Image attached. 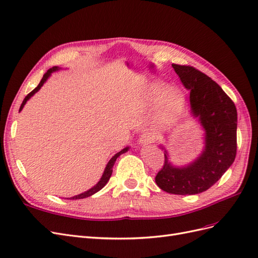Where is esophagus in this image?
Masks as SVG:
<instances>
[{
	"mask_svg": "<svg viewBox=\"0 0 258 258\" xmlns=\"http://www.w3.org/2000/svg\"><path fill=\"white\" fill-rule=\"evenodd\" d=\"M155 141V136L152 134V132H145L139 139V143L141 145H147L151 144Z\"/></svg>",
	"mask_w": 258,
	"mask_h": 258,
	"instance_id": "obj_1",
	"label": "esophagus"
}]
</instances>
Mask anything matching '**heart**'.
<instances>
[{
    "mask_svg": "<svg viewBox=\"0 0 258 258\" xmlns=\"http://www.w3.org/2000/svg\"><path fill=\"white\" fill-rule=\"evenodd\" d=\"M146 98L153 104L161 102L158 119L161 124L172 123L178 115L182 104V97L175 88H169L166 83L155 81L147 86Z\"/></svg>",
    "mask_w": 258,
    "mask_h": 258,
    "instance_id": "obj_1",
    "label": "heart"
}]
</instances>
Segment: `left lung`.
I'll use <instances>...</instances> for the list:
<instances>
[{
	"instance_id": "obj_1",
	"label": "left lung",
	"mask_w": 258,
	"mask_h": 258,
	"mask_svg": "<svg viewBox=\"0 0 258 258\" xmlns=\"http://www.w3.org/2000/svg\"><path fill=\"white\" fill-rule=\"evenodd\" d=\"M186 89L190 90L192 114L206 130V148L200 157L185 168L165 162L155 182L174 195L206 191L227 171L237 154V110L232 100L208 75L190 66L172 64Z\"/></svg>"
}]
</instances>
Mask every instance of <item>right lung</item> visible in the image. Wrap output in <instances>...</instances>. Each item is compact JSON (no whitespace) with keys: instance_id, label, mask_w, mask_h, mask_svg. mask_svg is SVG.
Wrapping results in <instances>:
<instances>
[{"instance_id":"right-lung-1","label":"right lung","mask_w":258,"mask_h":258,"mask_svg":"<svg viewBox=\"0 0 258 258\" xmlns=\"http://www.w3.org/2000/svg\"><path fill=\"white\" fill-rule=\"evenodd\" d=\"M58 68L57 67H53V68H51V69H49L47 72H46L45 74H44V76H43V79H42V81L40 82V84L37 85V87L36 88H34L32 91H31L30 93H28L27 95V97L25 98V100L22 101V103H21V105H20V108H19V112L22 110V107H23V105L26 104V102L27 101L32 97L34 93L36 92V91H38L40 90V88L42 87L43 86V84L46 82V80L48 79L49 77V75L53 72V71H56ZM128 151V147H126V148H123L122 151H120L119 153H117L115 156H113L112 157V159L108 161V163H107V166H106V168H105V170H104V173H103V175H102V177H101V179L100 181L98 182V184L96 185V186H93L92 188H90L89 190H87V191H85V192H83V194H81V195H77V196H74V197H72L71 199H83V198H86V197H90L91 195H93V194H96L97 191H99L100 189H102L103 187L105 186V184L108 182V179H110V177H111V175H112V172H113V166H114V163H115V161H116V159H117V157H118L119 155H121L122 153H124V152H127Z\"/></svg>"}]
</instances>
